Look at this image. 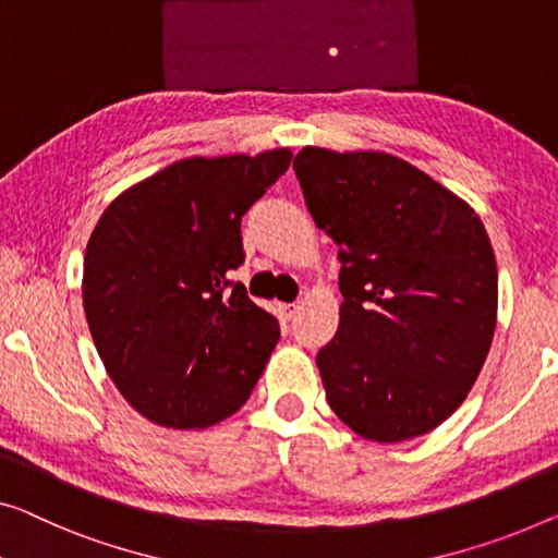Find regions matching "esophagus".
<instances>
[{"label":"esophagus","mask_w":558,"mask_h":558,"mask_svg":"<svg viewBox=\"0 0 558 558\" xmlns=\"http://www.w3.org/2000/svg\"><path fill=\"white\" fill-rule=\"evenodd\" d=\"M278 311H280L282 318L290 320V318H293V315L298 313V303H280Z\"/></svg>","instance_id":"esophagus-1"}]
</instances>
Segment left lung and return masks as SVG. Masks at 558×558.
<instances>
[{
	"instance_id": "obj_1",
	"label": "left lung",
	"mask_w": 558,
	"mask_h": 558,
	"mask_svg": "<svg viewBox=\"0 0 558 558\" xmlns=\"http://www.w3.org/2000/svg\"><path fill=\"white\" fill-rule=\"evenodd\" d=\"M293 168L338 245L340 323L315 359L330 409L378 444L428 434L465 401L494 340L484 222L396 155L303 147Z\"/></svg>"
}]
</instances>
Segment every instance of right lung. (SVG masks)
I'll list each match as a JSON object with an SVG mask.
<instances>
[{
    "label": "right lung",
    "mask_w": 558,
    "mask_h": 558,
    "mask_svg": "<svg viewBox=\"0 0 558 558\" xmlns=\"http://www.w3.org/2000/svg\"><path fill=\"white\" fill-rule=\"evenodd\" d=\"M290 157L280 147L172 162L114 197L89 235V332L124 401L157 426L228 418L278 343V320L228 272L245 260L240 220Z\"/></svg>",
    "instance_id": "right-lung-1"
}]
</instances>
